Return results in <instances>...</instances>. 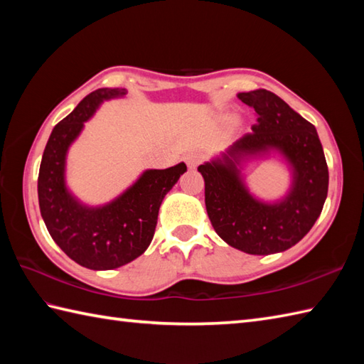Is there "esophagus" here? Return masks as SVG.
<instances>
[{
  "label": "esophagus",
  "mask_w": 364,
  "mask_h": 364,
  "mask_svg": "<svg viewBox=\"0 0 364 364\" xmlns=\"http://www.w3.org/2000/svg\"><path fill=\"white\" fill-rule=\"evenodd\" d=\"M184 161H186V164L189 168H196L200 162L203 161V154L198 153V151H191L186 154V158H184Z\"/></svg>",
  "instance_id": "34e87169"
}]
</instances>
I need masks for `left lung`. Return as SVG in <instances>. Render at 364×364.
Listing matches in <instances>:
<instances>
[{
    "instance_id": "obj_1",
    "label": "left lung",
    "mask_w": 364,
    "mask_h": 364,
    "mask_svg": "<svg viewBox=\"0 0 364 364\" xmlns=\"http://www.w3.org/2000/svg\"><path fill=\"white\" fill-rule=\"evenodd\" d=\"M237 98L257 111L258 125L198 166L206 211L228 245L249 255L280 253L296 245L321 215L327 161L316 128L274 92L257 89ZM261 159L282 161L290 172L289 191L275 200L255 196L245 181V168Z\"/></svg>"
}]
</instances>
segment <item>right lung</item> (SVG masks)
<instances>
[{
    "mask_svg": "<svg viewBox=\"0 0 364 364\" xmlns=\"http://www.w3.org/2000/svg\"><path fill=\"white\" fill-rule=\"evenodd\" d=\"M127 89L92 92L53 128L38 170L37 194L42 219L53 241L68 258L92 270H111L149 249L159 206L188 167L146 168L111 202L90 206L67 186V154L105 102L127 95Z\"/></svg>",
    "mask_w": 364,
    "mask_h": 364,
    "instance_id": "obj_1",
    "label": "right lung"
}]
</instances>
